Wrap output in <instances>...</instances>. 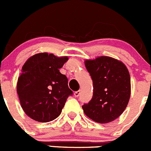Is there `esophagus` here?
<instances>
[{
  "label": "esophagus",
  "mask_w": 151,
  "mask_h": 151,
  "mask_svg": "<svg viewBox=\"0 0 151 151\" xmlns=\"http://www.w3.org/2000/svg\"><path fill=\"white\" fill-rule=\"evenodd\" d=\"M74 95V96H75V97H79V95H80V90H79V91H75Z\"/></svg>",
  "instance_id": "obj_1"
}]
</instances>
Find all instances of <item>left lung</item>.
Wrapping results in <instances>:
<instances>
[{"label": "left lung", "mask_w": 151, "mask_h": 151, "mask_svg": "<svg viewBox=\"0 0 151 151\" xmlns=\"http://www.w3.org/2000/svg\"><path fill=\"white\" fill-rule=\"evenodd\" d=\"M93 82V96L82 106L84 113L94 122H113L126 109L131 94L130 76L120 60L101 56L85 60Z\"/></svg>", "instance_id": "1"}]
</instances>
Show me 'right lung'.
Here are the masks:
<instances>
[{
    "label": "right lung",
    "instance_id": "1",
    "mask_svg": "<svg viewBox=\"0 0 151 151\" xmlns=\"http://www.w3.org/2000/svg\"><path fill=\"white\" fill-rule=\"evenodd\" d=\"M68 56L39 53L30 56L22 66L17 83L21 106L27 115L39 122H49L61 114L73 91L68 78L60 72Z\"/></svg>",
    "mask_w": 151,
    "mask_h": 151
}]
</instances>
